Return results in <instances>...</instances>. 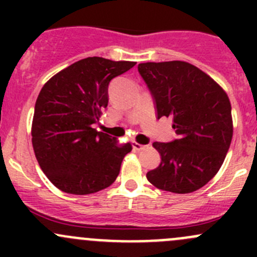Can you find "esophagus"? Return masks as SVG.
Returning a JSON list of instances; mask_svg holds the SVG:
<instances>
[{
	"label": "esophagus",
	"instance_id": "obj_1",
	"mask_svg": "<svg viewBox=\"0 0 257 257\" xmlns=\"http://www.w3.org/2000/svg\"><path fill=\"white\" fill-rule=\"evenodd\" d=\"M147 147H148V145H143V144L137 143V142H133V149L134 150H143Z\"/></svg>",
	"mask_w": 257,
	"mask_h": 257
}]
</instances>
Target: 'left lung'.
Wrapping results in <instances>:
<instances>
[{"mask_svg": "<svg viewBox=\"0 0 257 257\" xmlns=\"http://www.w3.org/2000/svg\"><path fill=\"white\" fill-rule=\"evenodd\" d=\"M138 72L154 100L157 118L170 116L177 134L169 143H153L162 160L147 179L175 194L203 188L219 172L231 143L229 97L208 74L186 62H148L139 64Z\"/></svg>", "mask_w": 257, "mask_h": 257, "instance_id": "8db88e82", "label": "left lung"}]
</instances>
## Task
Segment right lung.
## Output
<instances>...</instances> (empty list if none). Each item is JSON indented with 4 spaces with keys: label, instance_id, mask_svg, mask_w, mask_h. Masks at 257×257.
<instances>
[{
    "label": "right lung",
    "instance_id": "right-lung-1",
    "mask_svg": "<svg viewBox=\"0 0 257 257\" xmlns=\"http://www.w3.org/2000/svg\"><path fill=\"white\" fill-rule=\"evenodd\" d=\"M136 62L88 57L43 85L35 105L32 144L41 169L54 186L87 195L115 181L132 144L93 128L108 105L110 80Z\"/></svg>",
    "mask_w": 257,
    "mask_h": 257
}]
</instances>
